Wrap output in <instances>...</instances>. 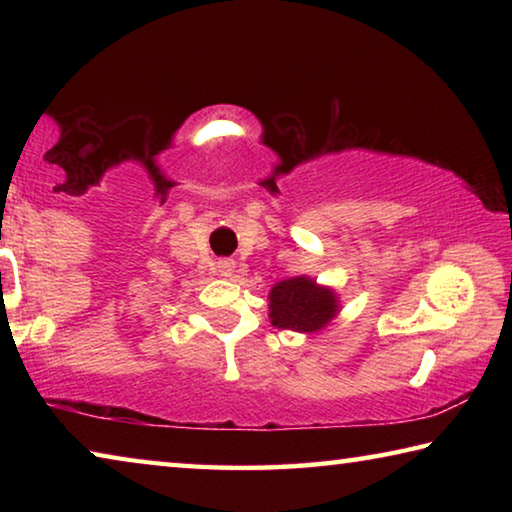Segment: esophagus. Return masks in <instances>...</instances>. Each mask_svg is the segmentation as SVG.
<instances>
[{
	"label": "esophagus",
	"instance_id": "34e87169",
	"mask_svg": "<svg viewBox=\"0 0 512 512\" xmlns=\"http://www.w3.org/2000/svg\"><path fill=\"white\" fill-rule=\"evenodd\" d=\"M214 268H216V273H219L221 277H230L232 271H235V262H232V259H219Z\"/></svg>",
	"mask_w": 512,
	"mask_h": 512
}]
</instances>
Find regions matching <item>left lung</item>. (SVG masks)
<instances>
[{
  "label": "left lung",
  "mask_w": 512,
  "mask_h": 512,
  "mask_svg": "<svg viewBox=\"0 0 512 512\" xmlns=\"http://www.w3.org/2000/svg\"><path fill=\"white\" fill-rule=\"evenodd\" d=\"M271 323L280 329L316 332L336 316L334 293L307 277H291L271 289Z\"/></svg>",
  "instance_id": "obj_1"
}]
</instances>
